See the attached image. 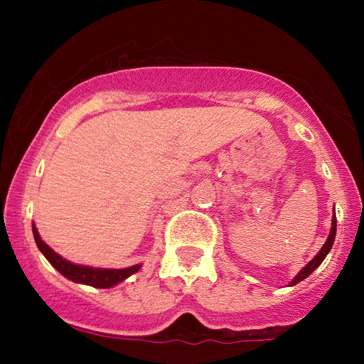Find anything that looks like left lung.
Listing matches in <instances>:
<instances>
[{"label":"left lung","instance_id":"1","mask_svg":"<svg viewBox=\"0 0 364 364\" xmlns=\"http://www.w3.org/2000/svg\"><path fill=\"white\" fill-rule=\"evenodd\" d=\"M336 229H337V220H336V214H333V219H332V228H330V235H328V237H327V241H325V245L321 246V250L318 253H316V257L313 258V260L308 263L306 267H304V269L301 270V272H299L298 275H296L294 279H292V282H291V286H294V284H298V282H301L303 279H306L308 275H310L313 270L316 269V267L320 265L321 262H323V258L327 257V253L330 252V248H332V245H333V240H336Z\"/></svg>","mask_w":364,"mask_h":364}]
</instances>
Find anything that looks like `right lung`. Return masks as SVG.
Masks as SVG:
<instances>
[{"instance_id": "1", "label": "right lung", "mask_w": 364, "mask_h": 364, "mask_svg": "<svg viewBox=\"0 0 364 364\" xmlns=\"http://www.w3.org/2000/svg\"><path fill=\"white\" fill-rule=\"evenodd\" d=\"M32 232H34L36 243L39 246V250L43 252V255L48 258V262L51 263L54 269L58 272L65 275L66 279L73 282H80V284H87V286L92 287H106L116 286V284L124 281V279L129 277L132 274L139 272L140 265H133L128 267V269H92V267H83V265H75V263L65 260V258L60 257L58 253H54L48 245L41 240L39 232H37L36 225H32Z\"/></svg>"}]
</instances>
